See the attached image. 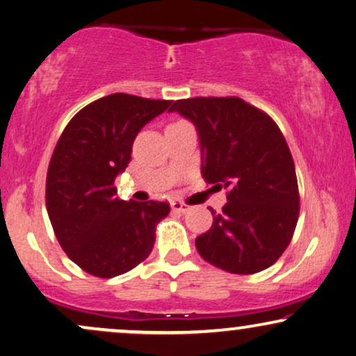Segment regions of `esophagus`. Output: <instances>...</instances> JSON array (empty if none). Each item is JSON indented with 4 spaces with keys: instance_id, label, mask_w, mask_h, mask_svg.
Here are the masks:
<instances>
[{
    "instance_id": "obj_1",
    "label": "esophagus",
    "mask_w": 356,
    "mask_h": 356,
    "mask_svg": "<svg viewBox=\"0 0 356 356\" xmlns=\"http://www.w3.org/2000/svg\"><path fill=\"white\" fill-rule=\"evenodd\" d=\"M172 209L177 211V212H186V211H189V206H186L181 201H173L172 202Z\"/></svg>"
}]
</instances>
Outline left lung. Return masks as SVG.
<instances>
[{
    "label": "left lung",
    "mask_w": 356,
    "mask_h": 356,
    "mask_svg": "<svg viewBox=\"0 0 356 356\" xmlns=\"http://www.w3.org/2000/svg\"><path fill=\"white\" fill-rule=\"evenodd\" d=\"M195 124L201 173L227 189L220 214L196 238L200 255L235 275L268 268L289 245L299 216L296 170L273 119L240 98L175 101L170 113Z\"/></svg>",
    "instance_id": "1"
}]
</instances>
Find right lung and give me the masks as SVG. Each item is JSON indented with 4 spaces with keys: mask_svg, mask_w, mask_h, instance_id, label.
<instances>
[{
    "mask_svg": "<svg viewBox=\"0 0 356 356\" xmlns=\"http://www.w3.org/2000/svg\"><path fill=\"white\" fill-rule=\"evenodd\" d=\"M172 101L114 93L76 113L50 159L45 204L68 258L98 278L127 273L150 255L168 202L124 201L114 179L131 161L134 138Z\"/></svg>",
    "mask_w": 356,
    "mask_h": 356,
    "instance_id": "right-lung-1",
    "label": "right lung"
}]
</instances>
